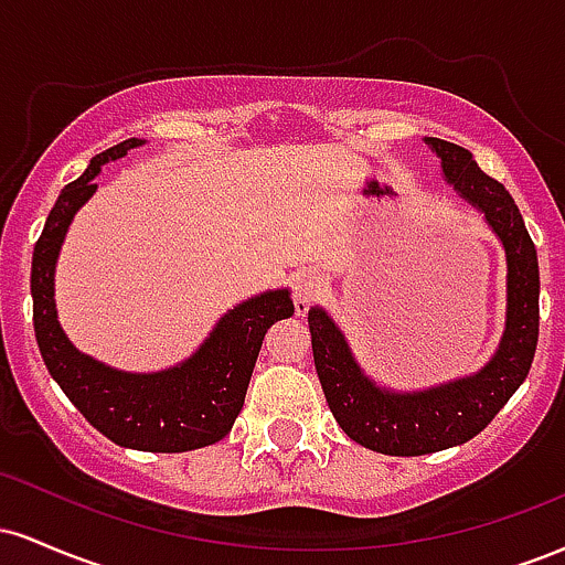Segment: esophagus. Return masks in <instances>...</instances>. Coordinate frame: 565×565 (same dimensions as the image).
Instances as JSON below:
<instances>
[{"label": "esophagus", "mask_w": 565, "mask_h": 565, "mask_svg": "<svg viewBox=\"0 0 565 565\" xmlns=\"http://www.w3.org/2000/svg\"><path fill=\"white\" fill-rule=\"evenodd\" d=\"M327 281L319 270H302L295 278V305H297V316H305V310L310 308V302L321 295Z\"/></svg>", "instance_id": "esophagus-1"}]
</instances>
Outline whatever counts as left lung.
I'll use <instances>...</instances> for the list:
<instances>
[{"instance_id": "left-lung-1", "label": "left lung", "mask_w": 565, "mask_h": 565, "mask_svg": "<svg viewBox=\"0 0 565 565\" xmlns=\"http://www.w3.org/2000/svg\"><path fill=\"white\" fill-rule=\"evenodd\" d=\"M425 142L440 159L446 183L481 212L502 244L508 308L494 355L478 372L423 391H395L369 377L332 316L321 305L308 310L316 374L337 425L355 444L391 457L444 451L478 436L523 385L540 337V263L521 210L508 188L478 167L468 148L440 138Z\"/></svg>"}]
</instances>
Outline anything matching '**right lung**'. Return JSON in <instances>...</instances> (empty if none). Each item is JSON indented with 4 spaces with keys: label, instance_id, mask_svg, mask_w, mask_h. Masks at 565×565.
Listing matches in <instances>:
<instances>
[{
    "label": "right lung",
    "instance_id": "1",
    "mask_svg": "<svg viewBox=\"0 0 565 565\" xmlns=\"http://www.w3.org/2000/svg\"><path fill=\"white\" fill-rule=\"evenodd\" d=\"M146 140L129 138L89 161L50 210L31 260L34 332L44 366L87 423L125 449L191 451L231 433L244 406L263 337L295 313L291 291L268 289L233 305L185 361L161 372H125L82 353L57 321L55 265L76 212L97 191L103 164L127 157Z\"/></svg>",
    "mask_w": 565,
    "mask_h": 565
}]
</instances>
